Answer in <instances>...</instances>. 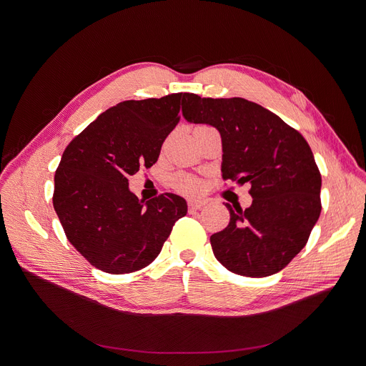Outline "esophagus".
<instances>
[{"instance_id":"34e87169","label":"esophagus","mask_w":366,"mask_h":366,"mask_svg":"<svg viewBox=\"0 0 366 366\" xmlns=\"http://www.w3.org/2000/svg\"><path fill=\"white\" fill-rule=\"evenodd\" d=\"M204 204H206V202L200 200V199H189L188 200V209L191 210V212H193V210L202 209Z\"/></svg>"}]
</instances>
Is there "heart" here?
<instances>
[{
  "mask_svg": "<svg viewBox=\"0 0 366 366\" xmlns=\"http://www.w3.org/2000/svg\"><path fill=\"white\" fill-rule=\"evenodd\" d=\"M173 187L179 191H184V193H193V191H197L200 184L197 179L189 178V177H177L173 179Z\"/></svg>",
  "mask_w": 366,
  "mask_h": 366,
  "instance_id": "obj_1",
  "label": "heart"
}]
</instances>
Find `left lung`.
<instances>
[{"mask_svg":"<svg viewBox=\"0 0 366 366\" xmlns=\"http://www.w3.org/2000/svg\"><path fill=\"white\" fill-rule=\"evenodd\" d=\"M182 115L219 132L222 178L251 185V206L225 203L229 222L210 236L215 258L246 277L280 272L301 252L322 210V177L309 144L279 115L243 98L187 93Z\"/></svg>","mask_w":366,"mask_h":366,"instance_id":"left-lung-1","label":"left lung"}]
</instances>
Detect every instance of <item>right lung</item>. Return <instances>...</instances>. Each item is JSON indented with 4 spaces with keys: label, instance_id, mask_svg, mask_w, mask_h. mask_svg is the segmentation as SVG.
<instances>
[{
    "label": "right lung",
    "instance_id": "obj_1",
    "mask_svg": "<svg viewBox=\"0 0 366 366\" xmlns=\"http://www.w3.org/2000/svg\"><path fill=\"white\" fill-rule=\"evenodd\" d=\"M187 93L124 101L102 112L65 148L53 206L71 244L109 274L133 273L160 254L187 202L172 193L139 200L129 177L157 162Z\"/></svg>",
    "mask_w": 366,
    "mask_h": 366
}]
</instances>
